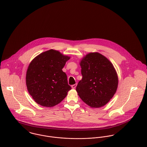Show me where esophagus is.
Returning a JSON list of instances; mask_svg holds the SVG:
<instances>
[{
	"label": "esophagus",
	"mask_w": 147,
	"mask_h": 147,
	"mask_svg": "<svg viewBox=\"0 0 147 147\" xmlns=\"http://www.w3.org/2000/svg\"><path fill=\"white\" fill-rule=\"evenodd\" d=\"M76 86H77V84H74V85H72L71 86H72V89H75V88L76 87Z\"/></svg>",
	"instance_id": "esophagus-1"
}]
</instances>
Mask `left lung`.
Returning <instances> with one entry per match:
<instances>
[{
  "instance_id": "1",
  "label": "left lung",
  "mask_w": 147,
  "mask_h": 147,
  "mask_svg": "<svg viewBox=\"0 0 147 147\" xmlns=\"http://www.w3.org/2000/svg\"><path fill=\"white\" fill-rule=\"evenodd\" d=\"M83 78L76 86L80 98L91 107L104 106L115 93L118 78L113 64L98 53H90L80 61Z\"/></svg>"
}]
</instances>
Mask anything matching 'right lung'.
<instances>
[{
  "label": "right lung",
  "instance_id": "obj_1",
  "mask_svg": "<svg viewBox=\"0 0 147 147\" xmlns=\"http://www.w3.org/2000/svg\"><path fill=\"white\" fill-rule=\"evenodd\" d=\"M69 59V57L51 49L32 61L26 71V84L36 103L50 107L59 104L66 97L71 87L62 68Z\"/></svg>",
  "mask_w": 147,
  "mask_h": 147
}]
</instances>
